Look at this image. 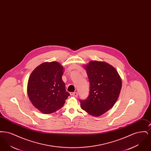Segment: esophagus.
Listing matches in <instances>:
<instances>
[{"instance_id":"obj_1","label":"esophagus","mask_w":151,"mask_h":151,"mask_svg":"<svg viewBox=\"0 0 151 151\" xmlns=\"http://www.w3.org/2000/svg\"><path fill=\"white\" fill-rule=\"evenodd\" d=\"M72 96L75 97H77L78 96V92H73L72 94Z\"/></svg>"}]
</instances>
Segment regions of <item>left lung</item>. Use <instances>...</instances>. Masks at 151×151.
I'll return each instance as SVG.
<instances>
[{
    "label": "left lung",
    "instance_id": "obj_1",
    "mask_svg": "<svg viewBox=\"0 0 151 151\" xmlns=\"http://www.w3.org/2000/svg\"><path fill=\"white\" fill-rule=\"evenodd\" d=\"M84 67L90 91L86 100H80L81 108L90 115L99 116L115 104L122 88V79L115 68L105 62L92 60Z\"/></svg>",
    "mask_w": 151,
    "mask_h": 151
}]
</instances>
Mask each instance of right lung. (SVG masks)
Segmentation results:
<instances>
[{
  "label": "right lung",
  "instance_id": "obj_1",
  "mask_svg": "<svg viewBox=\"0 0 151 151\" xmlns=\"http://www.w3.org/2000/svg\"><path fill=\"white\" fill-rule=\"evenodd\" d=\"M63 67L57 62H44L29 76L27 92L33 105L43 114H51L62 108L70 96L62 76Z\"/></svg>",
  "mask_w": 151,
  "mask_h": 151
}]
</instances>
